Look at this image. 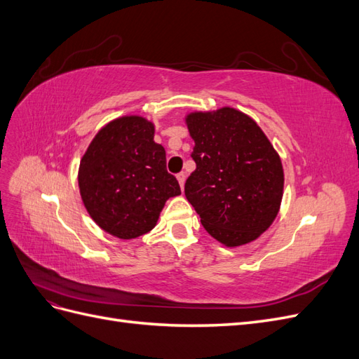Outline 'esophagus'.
Here are the masks:
<instances>
[{"instance_id":"34e87169","label":"esophagus","mask_w":359,"mask_h":359,"mask_svg":"<svg viewBox=\"0 0 359 359\" xmlns=\"http://www.w3.org/2000/svg\"><path fill=\"white\" fill-rule=\"evenodd\" d=\"M177 180H178V182H180V186H181V189H184V184H186V173H178L177 175Z\"/></svg>"}]
</instances>
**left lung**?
<instances>
[{
  "label": "left lung",
  "instance_id": "1",
  "mask_svg": "<svg viewBox=\"0 0 359 359\" xmlns=\"http://www.w3.org/2000/svg\"><path fill=\"white\" fill-rule=\"evenodd\" d=\"M196 169L184 193L214 240L233 248L273 224L285 189L281 158L252 116L231 106L186 115Z\"/></svg>",
  "mask_w": 359,
  "mask_h": 359
}]
</instances>
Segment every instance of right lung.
I'll use <instances>...</instances> for the list:
<instances>
[{"mask_svg": "<svg viewBox=\"0 0 359 359\" xmlns=\"http://www.w3.org/2000/svg\"><path fill=\"white\" fill-rule=\"evenodd\" d=\"M154 132V123L144 116H118L99 130L81 158L85 208L100 229L119 240L153 231L166 201L181 194Z\"/></svg>", "mask_w": 359, "mask_h": 359, "instance_id": "obj_1", "label": "right lung"}]
</instances>
